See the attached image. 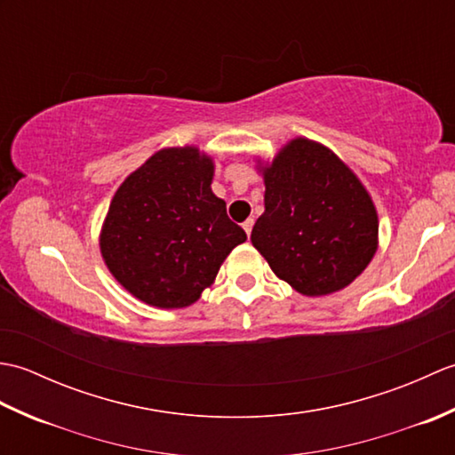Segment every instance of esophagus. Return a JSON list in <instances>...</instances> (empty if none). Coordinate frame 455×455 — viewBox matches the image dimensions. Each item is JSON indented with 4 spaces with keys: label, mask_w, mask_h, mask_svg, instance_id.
Masks as SVG:
<instances>
[{
    "label": "esophagus",
    "mask_w": 455,
    "mask_h": 455,
    "mask_svg": "<svg viewBox=\"0 0 455 455\" xmlns=\"http://www.w3.org/2000/svg\"><path fill=\"white\" fill-rule=\"evenodd\" d=\"M252 227H254V219H246V220H244V225H243V228L246 230V235H248V236L252 235Z\"/></svg>",
    "instance_id": "34e87169"
}]
</instances>
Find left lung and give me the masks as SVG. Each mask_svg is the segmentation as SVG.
Instances as JSON below:
<instances>
[{
	"label": "left lung",
	"instance_id": "obj_1",
	"mask_svg": "<svg viewBox=\"0 0 455 455\" xmlns=\"http://www.w3.org/2000/svg\"><path fill=\"white\" fill-rule=\"evenodd\" d=\"M264 183L266 211L250 238L274 274L308 297L350 285L377 248V212L352 170L323 144L295 139Z\"/></svg>",
	"mask_w": 455,
	"mask_h": 455
}]
</instances>
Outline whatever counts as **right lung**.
Listing matches in <instances>:
<instances>
[{
    "mask_svg": "<svg viewBox=\"0 0 455 455\" xmlns=\"http://www.w3.org/2000/svg\"><path fill=\"white\" fill-rule=\"evenodd\" d=\"M212 162L197 148H164L115 193L101 254L115 279L160 308L196 303L246 233L211 191Z\"/></svg>",
    "mask_w": 455,
    "mask_h": 455,
    "instance_id": "right-lung-1",
    "label": "right lung"
}]
</instances>
